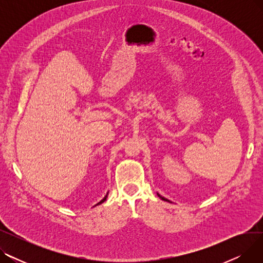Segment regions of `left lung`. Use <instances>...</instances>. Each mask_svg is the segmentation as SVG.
I'll list each match as a JSON object with an SVG mask.
<instances>
[{
  "label": "left lung",
  "mask_w": 263,
  "mask_h": 263,
  "mask_svg": "<svg viewBox=\"0 0 263 263\" xmlns=\"http://www.w3.org/2000/svg\"><path fill=\"white\" fill-rule=\"evenodd\" d=\"M158 196H159V197H160V198H161L162 200H164V201H168V202H172L171 200H168V199H166V198H164V197H162V196H161L160 194H158Z\"/></svg>",
  "instance_id": "1"
}]
</instances>
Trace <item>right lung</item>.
Wrapping results in <instances>:
<instances>
[{"label": "right lung", "instance_id": "add662e5", "mask_svg": "<svg viewBox=\"0 0 263 263\" xmlns=\"http://www.w3.org/2000/svg\"><path fill=\"white\" fill-rule=\"evenodd\" d=\"M106 197H107V194H106V195H105V197H104V198H103V199H102V200H100V201H99V202H98V203H97V204H96V205H98V204H100V203H102V202H104V201H105V200H106Z\"/></svg>", "mask_w": 263, "mask_h": 263}]
</instances>
